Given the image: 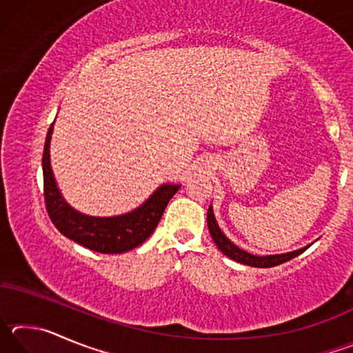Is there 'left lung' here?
Listing matches in <instances>:
<instances>
[{"instance_id":"left-lung-1","label":"left lung","mask_w":353,"mask_h":353,"mask_svg":"<svg viewBox=\"0 0 353 353\" xmlns=\"http://www.w3.org/2000/svg\"><path fill=\"white\" fill-rule=\"evenodd\" d=\"M207 224H208V230H210V235L213 238V241L216 243L218 249L223 252L224 255L229 256V259L235 260L238 263H243V265H248V266H255V268H272V266H277V265H282V263L288 261L291 259H294L299 254H302L303 250H307L312 244H308V246L302 248V249H297V250H292V252H286V254H276V255H254V254H249L246 250L240 249L238 246H235L234 243H232L229 238H227L223 232H221L219 225L216 223V218H214L213 214V208L212 205L208 207V212H207Z\"/></svg>"}]
</instances>
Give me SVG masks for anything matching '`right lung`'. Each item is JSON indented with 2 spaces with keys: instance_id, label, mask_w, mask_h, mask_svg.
Segmentation results:
<instances>
[{
  "instance_id": "obj_1",
  "label": "right lung",
  "mask_w": 353,
  "mask_h": 353,
  "mask_svg": "<svg viewBox=\"0 0 353 353\" xmlns=\"http://www.w3.org/2000/svg\"><path fill=\"white\" fill-rule=\"evenodd\" d=\"M52 129L54 123L48 129L41 168L46 212L57 230L81 246L101 254H123L145 243L155 230L170 199L177 193L181 185L163 183L139 208L119 216L99 218L83 214L70 207L57 188L50 162Z\"/></svg>"
}]
</instances>
